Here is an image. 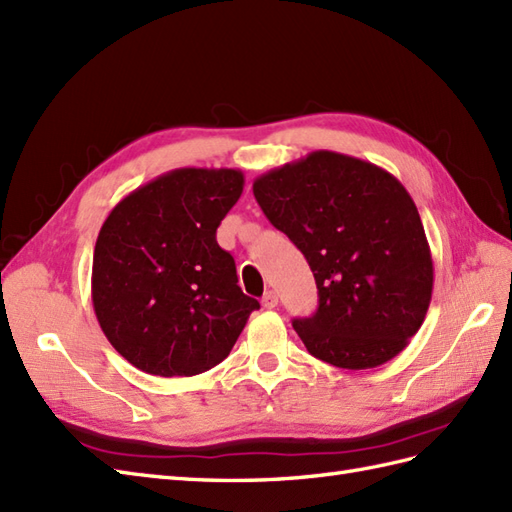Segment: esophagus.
<instances>
[{
  "instance_id": "esophagus-1",
  "label": "esophagus",
  "mask_w": 512,
  "mask_h": 512,
  "mask_svg": "<svg viewBox=\"0 0 512 512\" xmlns=\"http://www.w3.org/2000/svg\"><path fill=\"white\" fill-rule=\"evenodd\" d=\"M263 306H265V308H269V310H271V308H276V306H278V295L273 293V291H267V293H265V297H263Z\"/></svg>"
}]
</instances>
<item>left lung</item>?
<instances>
[{
	"label": "left lung",
	"mask_w": 512,
	"mask_h": 512,
	"mask_svg": "<svg viewBox=\"0 0 512 512\" xmlns=\"http://www.w3.org/2000/svg\"><path fill=\"white\" fill-rule=\"evenodd\" d=\"M273 228L313 271L319 306L293 328L315 358L371 369L400 354L426 319L434 267L413 197L367 160L308 154L254 180Z\"/></svg>",
	"instance_id": "obj_1"
}]
</instances>
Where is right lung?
<instances>
[{
    "instance_id": "add662e5",
    "label": "right lung",
    "mask_w": 512,
    "mask_h": 512,
    "mask_svg": "<svg viewBox=\"0 0 512 512\" xmlns=\"http://www.w3.org/2000/svg\"><path fill=\"white\" fill-rule=\"evenodd\" d=\"M243 184L239 169H173L110 210L93 254V308L136 369L162 378L213 369L260 308L217 243Z\"/></svg>"
}]
</instances>
